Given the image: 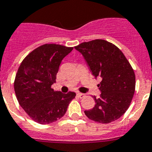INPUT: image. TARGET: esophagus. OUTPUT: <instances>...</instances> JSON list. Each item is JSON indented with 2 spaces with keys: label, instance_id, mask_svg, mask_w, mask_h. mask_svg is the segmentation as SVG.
<instances>
[{
  "label": "esophagus",
  "instance_id": "esophagus-1",
  "mask_svg": "<svg viewBox=\"0 0 152 152\" xmlns=\"http://www.w3.org/2000/svg\"><path fill=\"white\" fill-rule=\"evenodd\" d=\"M76 94H77V96H78L80 98H83V97H84V96H86V95H85V94H82V93H79V92Z\"/></svg>",
  "mask_w": 152,
  "mask_h": 152
}]
</instances>
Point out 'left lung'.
Masks as SVG:
<instances>
[{
  "mask_svg": "<svg viewBox=\"0 0 152 152\" xmlns=\"http://www.w3.org/2000/svg\"><path fill=\"white\" fill-rule=\"evenodd\" d=\"M83 55L98 84L100 98L93 96L94 107L84 113L89 119L109 124L121 117L128 109L135 90L134 70L123 52L107 41L96 39L75 47Z\"/></svg>",
  "mask_w": 152,
  "mask_h": 152,
  "instance_id": "1",
  "label": "left lung"
}]
</instances>
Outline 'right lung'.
Masks as SVG:
<instances>
[{
	"label": "right lung",
	"instance_id": "right-lung-1",
	"mask_svg": "<svg viewBox=\"0 0 152 152\" xmlns=\"http://www.w3.org/2000/svg\"><path fill=\"white\" fill-rule=\"evenodd\" d=\"M73 48L45 44L29 53L22 61L15 76V91L18 101L37 123L56 121L66 113L76 93L62 94L52 89L62 59Z\"/></svg>",
	"mask_w": 152,
	"mask_h": 152
}]
</instances>
